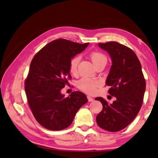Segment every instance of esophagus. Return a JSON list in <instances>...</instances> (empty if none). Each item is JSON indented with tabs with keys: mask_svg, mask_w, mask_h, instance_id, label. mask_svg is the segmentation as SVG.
<instances>
[{
	"mask_svg": "<svg viewBox=\"0 0 158 158\" xmlns=\"http://www.w3.org/2000/svg\"><path fill=\"white\" fill-rule=\"evenodd\" d=\"M87 98H88V100H89V102H92V101L94 100V99L90 97V96H88Z\"/></svg>",
	"mask_w": 158,
	"mask_h": 158,
	"instance_id": "34e87169",
	"label": "esophagus"
}]
</instances>
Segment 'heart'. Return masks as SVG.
<instances>
[{
  "mask_svg": "<svg viewBox=\"0 0 158 158\" xmlns=\"http://www.w3.org/2000/svg\"><path fill=\"white\" fill-rule=\"evenodd\" d=\"M90 58L91 59L92 62L95 66L98 63L101 62H106V58L102 53L98 52H93L90 54ZM79 62V57H74L73 59L70 60L69 63V69L71 74H75L77 71V66ZM100 85V82L95 79H89L84 77L82 78L78 82V86L83 91L89 93H93L96 91V89L98 85Z\"/></svg>",
  "mask_w": 158,
  "mask_h": 158,
  "instance_id": "obj_1",
  "label": "heart"
}]
</instances>
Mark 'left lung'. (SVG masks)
Returning a JSON list of instances; mask_svg holds the SVG:
<instances>
[{
  "mask_svg": "<svg viewBox=\"0 0 158 158\" xmlns=\"http://www.w3.org/2000/svg\"><path fill=\"white\" fill-rule=\"evenodd\" d=\"M107 52L111 67L106 80L111 86L109 93L116 98L109 103L102 98H96L102 105V110L96 117L99 127L109 132H118L126 127L137 116L143 102L146 81L137 55L130 48L117 42L99 43Z\"/></svg>",
  "mask_w": 158,
  "mask_h": 158,
  "instance_id": "obj_1",
  "label": "left lung"
}]
</instances>
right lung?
<instances>
[{
  "label": "right lung",
  "instance_id": "obj_1",
  "mask_svg": "<svg viewBox=\"0 0 158 158\" xmlns=\"http://www.w3.org/2000/svg\"><path fill=\"white\" fill-rule=\"evenodd\" d=\"M89 43L79 44L65 39L49 42L37 53L31 61L25 90L35 118L50 130L65 129L73 123L77 112L88 102L79 91L68 97L61 90L71 78L69 63Z\"/></svg>",
  "mask_w": 158,
  "mask_h": 158
}]
</instances>
